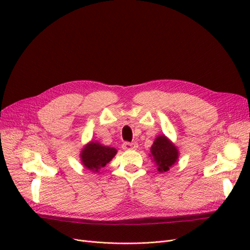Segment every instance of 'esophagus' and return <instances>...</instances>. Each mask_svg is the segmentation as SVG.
Wrapping results in <instances>:
<instances>
[{"label": "esophagus", "mask_w": 250, "mask_h": 250, "mask_svg": "<svg viewBox=\"0 0 250 250\" xmlns=\"http://www.w3.org/2000/svg\"><path fill=\"white\" fill-rule=\"evenodd\" d=\"M122 148L124 150H135L138 148V144L137 143H128V142H126L122 145Z\"/></svg>", "instance_id": "34e87169"}]
</instances>
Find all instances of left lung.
Listing matches in <instances>:
<instances>
[{
  "instance_id": "left-lung-1",
  "label": "left lung",
  "mask_w": 250,
  "mask_h": 250,
  "mask_svg": "<svg viewBox=\"0 0 250 250\" xmlns=\"http://www.w3.org/2000/svg\"><path fill=\"white\" fill-rule=\"evenodd\" d=\"M149 156L155 163L157 171L160 173L167 172L178 161L179 151L177 147L165 134L155 138L152 146L150 148Z\"/></svg>"
}]
</instances>
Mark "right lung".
I'll list each match as a JSON object with an SVG mask.
<instances>
[{
    "label": "right lung",
    "mask_w": 250,
    "mask_h": 250,
    "mask_svg": "<svg viewBox=\"0 0 250 250\" xmlns=\"http://www.w3.org/2000/svg\"><path fill=\"white\" fill-rule=\"evenodd\" d=\"M117 152L116 148L104 146L97 141H90L81 149L80 161L85 169L99 173V170L108 164Z\"/></svg>",
    "instance_id": "add662e5"
}]
</instances>
